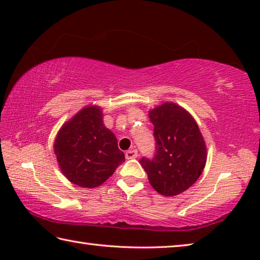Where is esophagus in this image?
<instances>
[{
	"label": "esophagus",
	"instance_id": "esophagus-1",
	"mask_svg": "<svg viewBox=\"0 0 260 260\" xmlns=\"http://www.w3.org/2000/svg\"><path fill=\"white\" fill-rule=\"evenodd\" d=\"M125 156H126L127 159H133V158L138 157V150H135V149H132V150L126 151Z\"/></svg>",
	"mask_w": 260,
	"mask_h": 260
}]
</instances>
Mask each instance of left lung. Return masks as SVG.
<instances>
[{
  "instance_id": "obj_1",
  "label": "left lung",
  "mask_w": 260,
  "mask_h": 260,
  "mask_svg": "<svg viewBox=\"0 0 260 260\" xmlns=\"http://www.w3.org/2000/svg\"><path fill=\"white\" fill-rule=\"evenodd\" d=\"M156 139V155L140 160L157 192L175 196L197 181L208 152L196 120L186 109L165 102L149 111Z\"/></svg>"
}]
</instances>
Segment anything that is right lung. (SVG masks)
Segmentation results:
<instances>
[{
    "mask_svg": "<svg viewBox=\"0 0 260 260\" xmlns=\"http://www.w3.org/2000/svg\"><path fill=\"white\" fill-rule=\"evenodd\" d=\"M54 151L61 173L82 188H96L125 160L117 138L104 126L99 105H86L60 127Z\"/></svg>",
    "mask_w": 260,
    "mask_h": 260,
    "instance_id": "1",
    "label": "right lung"
}]
</instances>
